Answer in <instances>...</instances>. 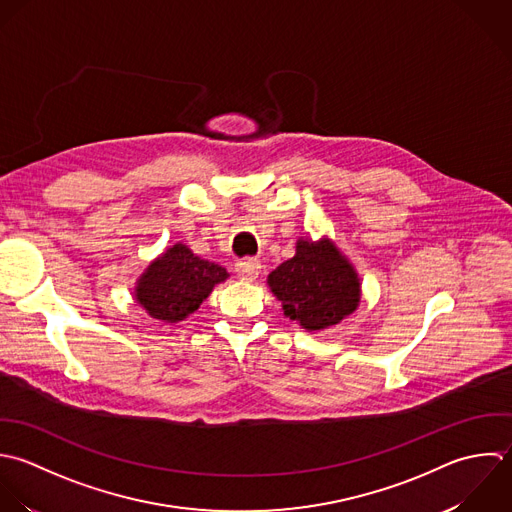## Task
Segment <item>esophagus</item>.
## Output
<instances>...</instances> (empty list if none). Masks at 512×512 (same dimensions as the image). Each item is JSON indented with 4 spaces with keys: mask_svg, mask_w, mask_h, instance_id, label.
Returning <instances> with one entry per match:
<instances>
[{
    "mask_svg": "<svg viewBox=\"0 0 512 512\" xmlns=\"http://www.w3.org/2000/svg\"><path fill=\"white\" fill-rule=\"evenodd\" d=\"M235 271H237V275H239L243 281H255V279L259 277V273H261V261H259V259H253V257L241 259V261H237Z\"/></svg>",
    "mask_w": 512,
    "mask_h": 512,
    "instance_id": "obj_1",
    "label": "esophagus"
}]
</instances>
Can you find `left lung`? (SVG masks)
Listing matches in <instances>:
<instances>
[{
	"instance_id": "8db88e82",
	"label": "left lung",
	"mask_w": 512,
	"mask_h": 512,
	"mask_svg": "<svg viewBox=\"0 0 512 512\" xmlns=\"http://www.w3.org/2000/svg\"><path fill=\"white\" fill-rule=\"evenodd\" d=\"M267 283L283 313L307 331L341 323L361 301L357 271L331 239H299L295 257L271 271Z\"/></svg>"
}]
</instances>
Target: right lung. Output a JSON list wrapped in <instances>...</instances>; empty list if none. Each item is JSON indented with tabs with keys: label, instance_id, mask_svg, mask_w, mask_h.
<instances>
[{
	"label": "right lung",
	"instance_id": "obj_1",
	"mask_svg": "<svg viewBox=\"0 0 512 512\" xmlns=\"http://www.w3.org/2000/svg\"><path fill=\"white\" fill-rule=\"evenodd\" d=\"M229 277L225 267L197 257L187 245L175 243L149 263L137 279L135 299L163 323L187 319Z\"/></svg>",
	"mask_w": 512,
	"mask_h": 512
}]
</instances>
